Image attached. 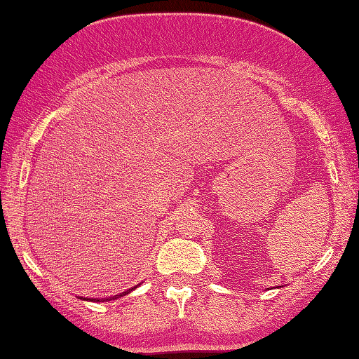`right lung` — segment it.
<instances>
[{"label":"right lung","instance_id":"obj_1","mask_svg":"<svg viewBox=\"0 0 359 359\" xmlns=\"http://www.w3.org/2000/svg\"><path fill=\"white\" fill-rule=\"evenodd\" d=\"M141 285V283H139ZM139 285H136V287H133V288H130V290H126V291H123V293H120V294H115V296H112V297H81V299H83V301H93V302H104V301H112V299H117V297H121V296H126L128 293H131L133 290H136Z\"/></svg>","mask_w":359,"mask_h":359}]
</instances>
